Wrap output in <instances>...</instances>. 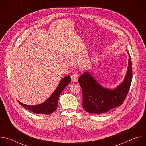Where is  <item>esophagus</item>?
Wrapping results in <instances>:
<instances>
[{"label": "esophagus", "mask_w": 146, "mask_h": 146, "mask_svg": "<svg viewBox=\"0 0 146 146\" xmlns=\"http://www.w3.org/2000/svg\"><path fill=\"white\" fill-rule=\"evenodd\" d=\"M71 79L72 81L74 82H76L78 80V75L77 74H73L71 76Z\"/></svg>", "instance_id": "34e87169"}]
</instances>
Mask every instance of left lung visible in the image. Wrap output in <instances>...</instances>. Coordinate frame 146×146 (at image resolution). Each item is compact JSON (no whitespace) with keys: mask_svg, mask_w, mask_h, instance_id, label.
<instances>
[{"mask_svg":"<svg viewBox=\"0 0 146 146\" xmlns=\"http://www.w3.org/2000/svg\"><path fill=\"white\" fill-rule=\"evenodd\" d=\"M128 53L130 57L128 52ZM132 79L131 57L129 58L128 70L124 81L113 90L102 87L91 74L84 72L78 78L82 90L83 109L89 113L102 114L120 106L128 94Z\"/></svg>","mask_w":146,"mask_h":146,"instance_id":"8db88e82","label":"left lung"}]
</instances>
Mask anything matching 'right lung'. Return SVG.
Returning a JSON list of instances; mask_svg holds the SVG:
<instances>
[{
	"instance_id": "right-lung-1",
	"label": "right lung",
	"mask_w": 146,
	"mask_h": 146,
	"mask_svg": "<svg viewBox=\"0 0 146 146\" xmlns=\"http://www.w3.org/2000/svg\"><path fill=\"white\" fill-rule=\"evenodd\" d=\"M70 81L71 78L70 75L63 78L53 93L46 101L42 104L37 105H27L23 104L19 101H18V102L26 109L36 114H51L57 109L59 96L65 87L70 83Z\"/></svg>"
}]
</instances>
